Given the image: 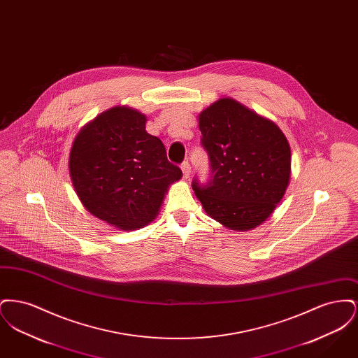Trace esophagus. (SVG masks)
Here are the masks:
<instances>
[{"mask_svg":"<svg viewBox=\"0 0 358 358\" xmlns=\"http://www.w3.org/2000/svg\"><path fill=\"white\" fill-rule=\"evenodd\" d=\"M181 171H182V176H184V178H189V176H190V165H189V162H182L181 164Z\"/></svg>","mask_w":358,"mask_h":358,"instance_id":"obj_1","label":"esophagus"}]
</instances>
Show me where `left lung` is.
Here are the masks:
<instances>
[{
    "label": "left lung",
    "instance_id": "left-lung-1",
    "mask_svg": "<svg viewBox=\"0 0 358 358\" xmlns=\"http://www.w3.org/2000/svg\"><path fill=\"white\" fill-rule=\"evenodd\" d=\"M201 143L212 177L192 187L205 212L232 231L266 222L283 199L291 177V149L283 131L232 98H222L199 115Z\"/></svg>",
    "mask_w": 358,
    "mask_h": 358
}]
</instances>
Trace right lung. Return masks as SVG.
Segmentation results:
<instances>
[{"label":"right lung","mask_w":358,"mask_h":358,"mask_svg":"<svg viewBox=\"0 0 358 358\" xmlns=\"http://www.w3.org/2000/svg\"><path fill=\"white\" fill-rule=\"evenodd\" d=\"M148 118L115 106L88 122L69 152L73 189L95 217L122 231L153 222L182 171L171 164L159 138L146 131Z\"/></svg>","instance_id":"add662e5"}]
</instances>
